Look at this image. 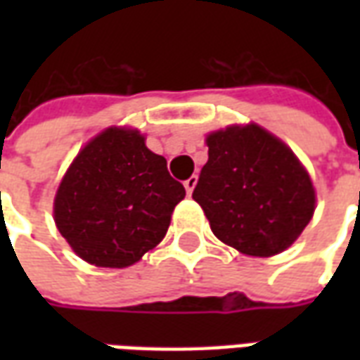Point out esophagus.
Wrapping results in <instances>:
<instances>
[{
  "label": "esophagus",
  "mask_w": 360,
  "mask_h": 360,
  "mask_svg": "<svg viewBox=\"0 0 360 360\" xmlns=\"http://www.w3.org/2000/svg\"><path fill=\"white\" fill-rule=\"evenodd\" d=\"M196 181H198V177H196V175H191V177L185 181V188H187V195H193V191H195V187H196Z\"/></svg>",
  "instance_id": "1"
}]
</instances>
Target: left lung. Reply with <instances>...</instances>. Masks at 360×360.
I'll list each match as a JSON object with an SVG mask.
<instances>
[{
  "mask_svg": "<svg viewBox=\"0 0 360 360\" xmlns=\"http://www.w3.org/2000/svg\"><path fill=\"white\" fill-rule=\"evenodd\" d=\"M206 144L208 162L193 198L214 235L249 257L289 249L316 204L309 172L293 150L255 123L214 131Z\"/></svg>",
  "mask_w": 360,
  "mask_h": 360,
  "instance_id": "8db88e82",
  "label": "left lung"
}]
</instances>
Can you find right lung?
I'll return each instance as SVG.
<instances>
[{
  "mask_svg": "<svg viewBox=\"0 0 360 360\" xmlns=\"http://www.w3.org/2000/svg\"><path fill=\"white\" fill-rule=\"evenodd\" d=\"M185 187L136 129L110 127L77 154L59 183L53 218L89 264L127 268L162 241Z\"/></svg>",
  "mask_w": 360,
  "mask_h": 360,
  "instance_id": "right-lung-1",
  "label": "right lung"
}]
</instances>
